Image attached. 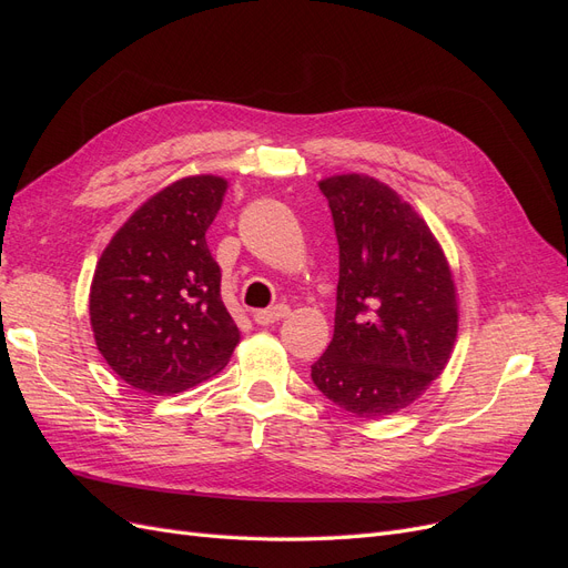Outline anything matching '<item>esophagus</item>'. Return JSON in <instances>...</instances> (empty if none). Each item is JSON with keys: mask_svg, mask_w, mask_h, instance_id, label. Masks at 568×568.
Masks as SVG:
<instances>
[{"mask_svg": "<svg viewBox=\"0 0 568 568\" xmlns=\"http://www.w3.org/2000/svg\"><path fill=\"white\" fill-rule=\"evenodd\" d=\"M286 315H288V305L280 303V305H272V307H267V311H257V313H253V322H255V324H261V326H270V324H274V322L284 320Z\"/></svg>", "mask_w": 568, "mask_h": 568, "instance_id": "34e87169", "label": "esophagus"}]
</instances>
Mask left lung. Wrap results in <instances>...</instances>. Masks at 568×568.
I'll list each match as a JSON object with an SVG mask.
<instances>
[{
	"label": "left lung",
	"mask_w": 568,
	"mask_h": 568,
	"mask_svg": "<svg viewBox=\"0 0 568 568\" xmlns=\"http://www.w3.org/2000/svg\"><path fill=\"white\" fill-rule=\"evenodd\" d=\"M338 242L334 338L315 386L357 417L415 403L457 338V288L436 236L393 189L369 175L320 182Z\"/></svg>",
	"instance_id": "1"
}]
</instances>
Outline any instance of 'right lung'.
<instances>
[{
  "mask_svg": "<svg viewBox=\"0 0 568 568\" xmlns=\"http://www.w3.org/2000/svg\"><path fill=\"white\" fill-rule=\"evenodd\" d=\"M227 180L182 178L136 209L101 253L90 288L99 353L136 390L170 395L227 365L239 329L205 244Z\"/></svg>",
  "mask_w": 568,
  "mask_h": 568,
  "instance_id": "1",
  "label": "right lung"
}]
</instances>
